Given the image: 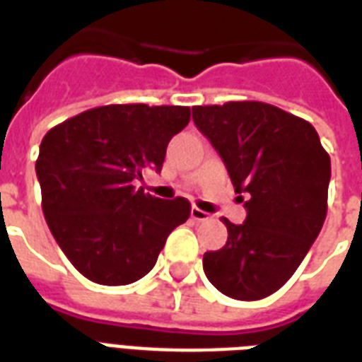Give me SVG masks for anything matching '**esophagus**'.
I'll list each match as a JSON object with an SVG mask.
<instances>
[{"instance_id": "obj_1", "label": "esophagus", "mask_w": 362, "mask_h": 362, "mask_svg": "<svg viewBox=\"0 0 362 362\" xmlns=\"http://www.w3.org/2000/svg\"><path fill=\"white\" fill-rule=\"evenodd\" d=\"M192 218L195 221H206V220H210V216L206 214L204 210L197 209V206H193V209H192Z\"/></svg>"}]
</instances>
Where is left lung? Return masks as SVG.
<instances>
[{"mask_svg": "<svg viewBox=\"0 0 362 362\" xmlns=\"http://www.w3.org/2000/svg\"><path fill=\"white\" fill-rule=\"evenodd\" d=\"M193 122L223 159L246 220L223 218L227 244L206 252L210 284L237 300L278 291L303 263L327 216L331 158L310 122L261 101L193 107Z\"/></svg>", "mask_w": 362, "mask_h": 362, "instance_id": "obj_1", "label": "left lung"}]
</instances>
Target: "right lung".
Wrapping results in <instances>:
<instances>
[{"label":"right lung","mask_w":362,"mask_h":362,"mask_svg":"<svg viewBox=\"0 0 362 362\" xmlns=\"http://www.w3.org/2000/svg\"><path fill=\"white\" fill-rule=\"evenodd\" d=\"M189 107L105 105L54 125L35 170L48 229L73 267L101 286H125L153 269L173 229L192 214L184 197L136 189L161 170L167 144L189 124Z\"/></svg>","instance_id":"obj_1"}]
</instances>
